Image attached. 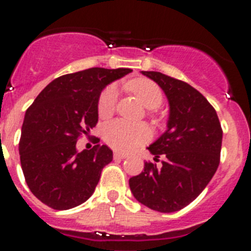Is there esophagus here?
<instances>
[{
  "label": "esophagus",
  "instance_id": "1",
  "mask_svg": "<svg viewBox=\"0 0 251 251\" xmlns=\"http://www.w3.org/2000/svg\"><path fill=\"white\" fill-rule=\"evenodd\" d=\"M113 157H114V159H124V158H127L128 154H126V153H121V152H114Z\"/></svg>",
  "mask_w": 251,
  "mask_h": 251
}]
</instances>
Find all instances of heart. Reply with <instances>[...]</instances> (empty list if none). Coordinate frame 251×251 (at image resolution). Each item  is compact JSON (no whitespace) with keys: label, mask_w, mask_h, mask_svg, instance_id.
<instances>
[{"label":"heart","mask_w":251,"mask_h":251,"mask_svg":"<svg viewBox=\"0 0 251 251\" xmlns=\"http://www.w3.org/2000/svg\"><path fill=\"white\" fill-rule=\"evenodd\" d=\"M127 86L148 109H156L163 101V93L161 88L150 79L138 77L130 80ZM117 103H118V88L115 84H110L104 88L99 95V117L109 118L115 112ZM103 138L109 147L127 152L150 141L151 129L146 124H133L122 119H115L108 122L103 127Z\"/></svg>","instance_id":"heart-1"}]
</instances>
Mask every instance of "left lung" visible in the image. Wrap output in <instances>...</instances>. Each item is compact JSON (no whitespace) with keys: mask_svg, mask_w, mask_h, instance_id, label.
Returning a JSON list of instances; mask_svg holds the SVG:
<instances>
[{"mask_svg":"<svg viewBox=\"0 0 251 251\" xmlns=\"http://www.w3.org/2000/svg\"><path fill=\"white\" fill-rule=\"evenodd\" d=\"M156 81L170 103L166 130L148 147L162 167L146 162L145 171L130 177L137 201L159 212H175L196 199L220 163L223 129L214 106L194 86L158 72H142Z\"/></svg>","mask_w":251,"mask_h":251,"instance_id":"obj_1","label":"left lung"}]
</instances>
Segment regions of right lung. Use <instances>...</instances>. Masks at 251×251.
<instances>
[{"mask_svg":"<svg viewBox=\"0 0 251 251\" xmlns=\"http://www.w3.org/2000/svg\"><path fill=\"white\" fill-rule=\"evenodd\" d=\"M130 69L90 68L56 77L26 110L19 143L26 183L41 202L69 210L93 195L101 170L113 159L105 145L76 151L81 134L98 123V99Z\"/></svg>","mask_w":251,"mask_h":251,"instance_id":"right-lung-1","label":"right lung"}]
</instances>
